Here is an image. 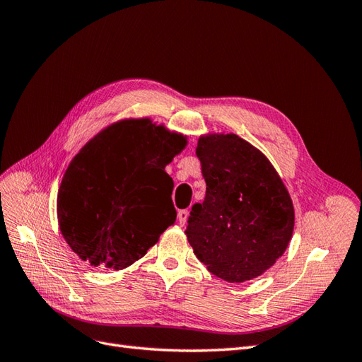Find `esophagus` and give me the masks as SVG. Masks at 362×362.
Listing matches in <instances>:
<instances>
[{
    "label": "esophagus",
    "mask_w": 362,
    "mask_h": 362,
    "mask_svg": "<svg viewBox=\"0 0 362 362\" xmlns=\"http://www.w3.org/2000/svg\"><path fill=\"white\" fill-rule=\"evenodd\" d=\"M187 217H189V211L187 210H180L178 211V222H180V225L187 223Z\"/></svg>",
    "instance_id": "obj_1"
}]
</instances>
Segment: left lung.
Listing matches in <instances>:
<instances>
[{
  "label": "left lung",
  "instance_id": "obj_1",
  "mask_svg": "<svg viewBox=\"0 0 362 362\" xmlns=\"http://www.w3.org/2000/svg\"><path fill=\"white\" fill-rule=\"evenodd\" d=\"M206 182L194 204L187 240L213 275L245 282L286 252L294 228L290 194L267 157L235 134H208L196 148Z\"/></svg>",
  "mask_w": 362,
  "mask_h": 362
}]
</instances>
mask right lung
<instances>
[{
  "label": "right lung",
  "mask_w": 362,
  "mask_h": 362,
  "mask_svg": "<svg viewBox=\"0 0 362 362\" xmlns=\"http://www.w3.org/2000/svg\"><path fill=\"white\" fill-rule=\"evenodd\" d=\"M185 145L149 119L120 120L87 141L57 196L60 231L75 254L113 270L144 257L177 218L164 168Z\"/></svg>",
  "instance_id": "add662e5"
}]
</instances>
